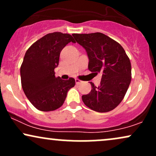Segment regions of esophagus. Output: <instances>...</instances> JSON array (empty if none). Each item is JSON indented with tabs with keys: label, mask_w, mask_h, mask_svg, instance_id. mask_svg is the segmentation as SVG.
Wrapping results in <instances>:
<instances>
[{
	"label": "esophagus",
	"mask_w": 156,
	"mask_h": 156,
	"mask_svg": "<svg viewBox=\"0 0 156 156\" xmlns=\"http://www.w3.org/2000/svg\"><path fill=\"white\" fill-rule=\"evenodd\" d=\"M76 84H80V83H82V80H80L79 79H78V78H76Z\"/></svg>",
	"instance_id": "obj_1"
}]
</instances>
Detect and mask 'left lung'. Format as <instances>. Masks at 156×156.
<instances>
[{"label":"left lung","instance_id":"obj_1","mask_svg":"<svg viewBox=\"0 0 156 156\" xmlns=\"http://www.w3.org/2000/svg\"><path fill=\"white\" fill-rule=\"evenodd\" d=\"M87 51L89 71L101 73V85L90 82L92 90L82 96L83 103L93 111L108 112L121 103L131 80V64L123 48L102 33L73 34Z\"/></svg>","mask_w":156,"mask_h":156}]
</instances>
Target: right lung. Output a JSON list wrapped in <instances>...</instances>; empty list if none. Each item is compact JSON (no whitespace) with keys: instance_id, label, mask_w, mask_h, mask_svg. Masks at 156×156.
<instances>
[{"instance_id":"obj_1","label":"right lung","mask_w":156,"mask_h":156,"mask_svg":"<svg viewBox=\"0 0 156 156\" xmlns=\"http://www.w3.org/2000/svg\"><path fill=\"white\" fill-rule=\"evenodd\" d=\"M69 34L53 32L38 39L27 50L20 67L21 84L31 104L39 111L51 112L63 105L67 92L76 84L74 78L55 77L61 51L69 42Z\"/></svg>"}]
</instances>
